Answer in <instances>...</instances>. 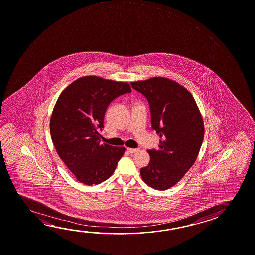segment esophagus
<instances>
[{
    "mask_svg": "<svg viewBox=\"0 0 255 255\" xmlns=\"http://www.w3.org/2000/svg\"><path fill=\"white\" fill-rule=\"evenodd\" d=\"M127 151H128L129 153H130V154H133L135 152H137L138 149H137V148H127Z\"/></svg>",
    "mask_w": 255,
    "mask_h": 255,
    "instance_id": "34e87169",
    "label": "esophagus"
}]
</instances>
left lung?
Wrapping results in <instances>:
<instances>
[{
  "instance_id": "left-lung-1",
  "label": "left lung",
  "mask_w": 255,
  "mask_h": 255,
  "mask_svg": "<svg viewBox=\"0 0 255 255\" xmlns=\"http://www.w3.org/2000/svg\"><path fill=\"white\" fill-rule=\"evenodd\" d=\"M130 84L146 97L152 128L160 135L158 150H147L150 162L140 175L151 188L165 190L196 162L204 140V121L192 94L175 81L153 77Z\"/></svg>"
}]
</instances>
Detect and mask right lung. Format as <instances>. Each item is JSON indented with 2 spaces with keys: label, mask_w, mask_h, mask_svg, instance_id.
I'll list each match as a JSON object with an SVG mask.
<instances>
[{
  "label": "right lung",
  "mask_w": 255,
  "mask_h": 255,
  "mask_svg": "<svg viewBox=\"0 0 255 255\" xmlns=\"http://www.w3.org/2000/svg\"><path fill=\"white\" fill-rule=\"evenodd\" d=\"M129 84L84 76L59 95L50 117V136L59 157L82 183H101L113 174L126 151L101 144L100 130L111 101L129 93Z\"/></svg>",
  "instance_id": "1"
}]
</instances>
